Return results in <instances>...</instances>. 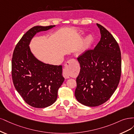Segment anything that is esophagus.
<instances>
[{
  "mask_svg": "<svg viewBox=\"0 0 134 134\" xmlns=\"http://www.w3.org/2000/svg\"><path fill=\"white\" fill-rule=\"evenodd\" d=\"M75 60L74 59H70L68 60L67 62V63L65 64V67H64V69L63 71V76L66 79L70 78V73H69V70H70V64L73 62V61H75Z\"/></svg>",
  "mask_w": 134,
  "mask_h": 134,
  "instance_id": "obj_1",
  "label": "esophagus"
}]
</instances>
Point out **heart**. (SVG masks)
I'll use <instances>...</instances> for the list:
<instances>
[{
	"instance_id": "1",
	"label": "heart",
	"mask_w": 134,
	"mask_h": 134,
	"mask_svg": "<svg viewBox=\"0 0 134 134\" xmlns=\"http://www.w3.org/2000/svg\"><path fill=\"white\" fill-rule=\"evenodd\" d=\"M80 32L81 33V32ZM93 42L94 38L91 34H89V35L85 37L83 40L82 49L83 52H85L91 48V47L93 44Z\"/></svg>"
}]
</instances>
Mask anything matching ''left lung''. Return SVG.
Listing matches in <instances>:
<instances>
[{
  "label": "left lung",
  "mask_w": 134,
  "mask_h": 134,
  "mask_svg": "<svg viewBox=\"0 0 134 134\" xmlns=\"http://www.w3.org/2000/svg\"><path fill=\"white\" fill-rule=\"evenodd\" d=\"M101 39L92 50L77 58L80 72L75 95L81 104L95 107L106 102L117 88L121 73L119 44L107 30L97 23Z\"/></svg>",
  "instance_id": "obj_1"
}]
</instances>
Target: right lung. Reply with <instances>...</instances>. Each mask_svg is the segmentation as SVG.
<instances>
[{
    "label": "right lung",
    "instance_id": "right-lung-1",
    "mask_svg": "<svg viewBox=\"0 0 134 134\" xmlns=\"http://www.w3.org/2000/svg\"><path fill=\"white\" fill-rule=\"evenodd\" d=\"M55 25L33 27L16 45L12 61L14 87L25 102L36 108H44L55 102L58 90L64 80L62 66L46 64L34 55L29 47L36 34Z\"/></svg>",
    "mask_w": 134,
    "mask_h": 134
}]
</instances>
